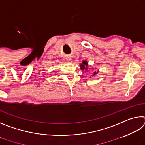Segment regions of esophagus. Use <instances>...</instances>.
<instances>
[{
	"label": "esophagus",
	"instance_id": "1",
	"mask_svg": "<svg viewBox=\"0 0 145 145\" xmlns=\"http://www.w3.org/2000/svg\"><path fill=\"white\" fill-rule=\"evenodd\" d=\"M67 61H71V58H70V57H68V58H67Z\"/></svg>",
	"mask_w": 145,
	"mask_h": 145
}]
</instances>
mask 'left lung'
<instances>
[{"label":"left lung","instance_id":"1","mask_svg":"<svg viewBox=\"0 0 145 145\" xmlns=\"http://www.w3.org/2000/svg\"><path fill=\"white\" fill-rule=\"evenodd\" d=\"M88 63L87 62V61H82V63L80 64V68L82 70H88ZM98 72H99V71H98ZM98 72H95L94 73H93V75L91 76V77H95V76L98 73Z\"/></svg>","mask_w":145,"mask_h":145}]
</instances>
